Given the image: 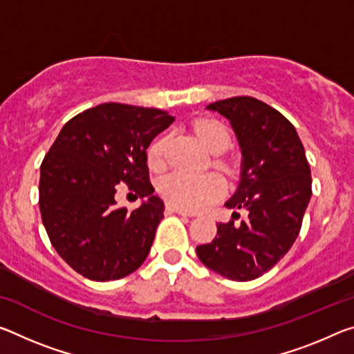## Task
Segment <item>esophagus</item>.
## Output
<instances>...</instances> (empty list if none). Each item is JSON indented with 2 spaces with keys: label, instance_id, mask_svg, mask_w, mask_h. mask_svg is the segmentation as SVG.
Returning a JSON list of instances; mask_svg holds the SVG:
<instances>
[{
  "label": "esophagus",
  "instance_id": "esophagus-1",
  "mask_svg": "<svg viewBox=\"0 0 354 354\" xmlns=\"http://www.w3.org/2000/svg\"><path fill=\"white\" fill-rule=\"evenodd\" d=\"M167 211L175 212V214H179V216H187V217L194 216L190 211H186V209H183V207H176V206H171V205H167Z\"/></svg>",
  "mask_w": 354,
  "mask_h": 354
}]
</instances>
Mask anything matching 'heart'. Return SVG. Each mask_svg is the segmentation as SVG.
I'll return each instance as SVG.
<instances>
[{
    "instance_id": "obj_1",
    "label": "heart",
    "mask_w": 354,
    "mask_h": 354,
    "mask_svg": "<svg viewBox=\"0 0 354 354\" xmlns=\"http://www.w3.org/2000/svg\"><path fill=\"white\" fill-rule=\"evenodd\" d=\"M195 131L205 147L212 153L225 151L232 142L227 127L218 121H201ZM167 145L168 136H160L151 143L148 148V162L151 167H160L164 164ZM159 192L171 206L195 211L209 206L223 197L227 192V184L216 173L195 175V173L173 171L160 179Z\"/></svg>"
}]
</instances>
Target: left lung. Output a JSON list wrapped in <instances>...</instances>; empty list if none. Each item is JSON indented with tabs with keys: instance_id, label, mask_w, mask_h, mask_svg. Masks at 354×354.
Returning a JSON list of instances; mask_svg holds the SVG:
<instances>
[{
	"instance_id": "left-lung-1",
	"label": "left lung",
	"mask_w": 354,
	"mask_h": 354,
	"mask_svg": "<svg viewBox=\"0 0 354 354\" xmlns=\"http://www.w3.org/2000/svg\"><path fill=\"white\" fill-rule=\"evenodd\" d=\"M206 109L225 116L236 133L241 179L225 206L245 209L249 218L217 223L216 238L197 255L221 276L248 282L276 266L298 238L312 197L310 167L295 126L268 104L238 96Z\"/></svg>"
}]
</instances>
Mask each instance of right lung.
<instances>
[{"label": "right lung", "mask_w": 354, "mask_h": 354, "mask_svg": "<svg viewBox=\"0 0 354 354\" xmlns=\"http://www.w3.org/2000/svg\"><path fill=\"white\" fill-rule=\"evenodd\" d=\"M173 121L159 109L100 104L67 121L44 157V227L58 255L83 277L116 280L147 260L165 209L149 183L147 149ZM122 182L149 198L137 210L115 206Z\"/></svg>", "instance_id": "right-lung-1"}]
</instances>
